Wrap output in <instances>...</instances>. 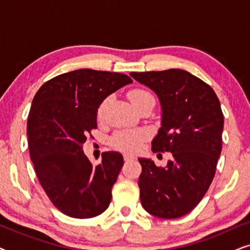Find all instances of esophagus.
I'll return each mask as SVG.
<instances>
[{"label": "esophagus", "instance_id": "34e87169", "mask_svg": "<svg viewBox=\"0 0 250 250\" xmlns=\"http://www.w3.org/2000/svg\"><path fill=\"white\" fill-rule=\"evenodd\" d=\"M135 157L133 155H129V153H124V160L125 162H131V160H134Z\"/></svg>", "mask_w": 250, "mask_h": 250}]
</instances>
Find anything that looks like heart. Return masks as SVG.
Listing matches in <instances>:
<instances>
[{"label":"heart","mask_w":250,"mask_h":250,"mask_svg":"<svg viewBox=\"0 0 250 250\" xmlns=\"http://www.w3.org/2000/svg\"><path fill=\"white\" fill-rule=\"evenodd\" d=\"M128 98L134 107H138L143 102L148 100H153L152 94L150 92L142 90V88H134L128 93ZM108 104V99L101 102L100 107L98 109V118L102 119L104 117V111ZM146 131L143 129H128V131L117 132L110 140L111 146L114 148L122 150V151L132 152L139 149L141 143L146 139Z\"/></svg>","instance_id":"1"}]
</instances>
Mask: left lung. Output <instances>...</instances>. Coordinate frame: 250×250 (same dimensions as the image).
Instances as JSON below:
<instances>
[{
	"label": "left lung",
	"instance_id": "obj_1",
	"mask_svg": "<svg viewBox=\"0 0 250 250\" xmlns=\"http://www.w3.org/2000/svg\"><path fill=\"white\" fill-rule=\"evenodd\" d=\"M158 95L162 127L151 142L153 152H170L166 167L140 158V199L160 218L190 213L206 194L222 151L224 116L209 85L182 69L131 73Z\"/></svg>",
	"mask_w": 250,
	"mask_h": 250
}]
</instances>
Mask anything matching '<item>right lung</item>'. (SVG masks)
Returning <instances> with one entry per match:
<instances>
[{"label":"right lung","instance_id":"obj_1","mask_svg":"<svg viewBox=\"0 0 250 250\" xmlns=\"http://www.w3.org/2000/svg\"><path fill=\"white\" fill-rule=\"evenodd\" d=\"M132 82L125 74L78 69L47 81L33 99L27 121L30 159L51 203L67 216H98L110 204L123 156L104 152L94 167L83 143L97 128L101 102Z\"/></svg>","mask_w":250,"mask_h":250}]
</instances>
